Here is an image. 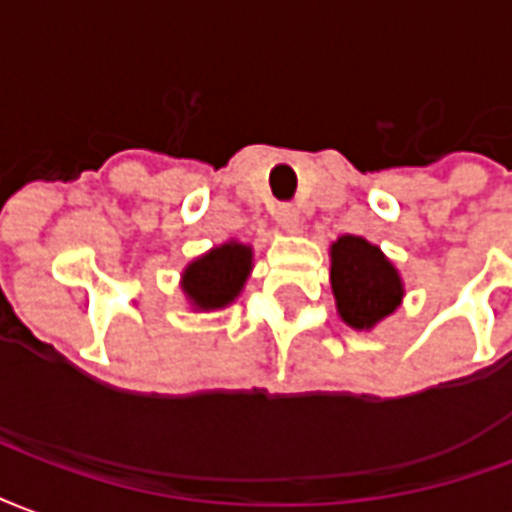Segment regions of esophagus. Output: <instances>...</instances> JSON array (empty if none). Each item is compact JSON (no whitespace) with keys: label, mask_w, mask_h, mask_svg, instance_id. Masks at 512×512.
<instances>
[{"label":"esophagus","mask_w":512,"mask_h":512,"mask_svg":"<svg viewBox=\"0 0 512 512\" xmlns=\"http://www.w3.org/2000/svg\"><path fill=\"white\" fill-rule=\"evenodd\" d=\"M275 220H278V226H281L283 231H289V234H294V231L300 229V212H297V207H292V204L275 207Z\"/></svg>","instance_id":"1"}]
</instances>
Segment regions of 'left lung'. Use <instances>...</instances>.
<instances>
[{
	"label": "left lung",
	"mask_w": 512,
	"mask_h": 512,
	"mask_svg": "<svg viewBox=\"0 0 512 512\" xmlns=\"http://www.w3.org/2000/svg\"><path fill=\"white\" fill-rule=\"evenodd\" d=\"M330 286L346 327L371 333L404 302V278L374 242L341 234L330 245Z\"/></svg>",
	"instance_id": "1"
}]
</instances>
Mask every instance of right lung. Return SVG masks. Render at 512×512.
Masks as SVG:
<instances>
[{"label":"right lung","mask_w":512,"mask_h":512,"mask_svg":"<svg viewBox=\"0 0 512 512\" xmlns=\"http://www.w3.org/2000/svg\"><path fill=\"white\" fill-rule=\"evenodd\" d=\"M253 272V248L240 240H226L185 264L179 289L190 311L212 313L229 308L245 289Z\"/></svg>","instance_id":"obj_1"}]
</instances>
